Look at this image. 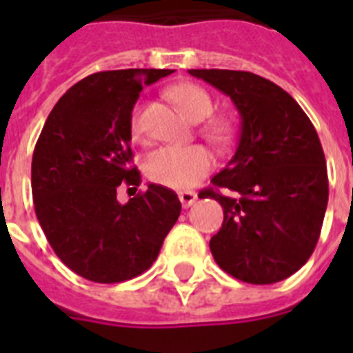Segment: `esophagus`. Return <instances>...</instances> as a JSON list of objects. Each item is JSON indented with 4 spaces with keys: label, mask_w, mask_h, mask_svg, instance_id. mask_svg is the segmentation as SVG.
Masks as SVG:
<instances>
[{
    "label": "esophagus",
    "mask_w": 353,
    "mask_h": 353,
    "mask_svg": "<svg viewBox=\"0 0 353 353\" xmlns=\"http://www.w3.org/2000/svg\"><path fill=\"white\" fill-rule=\"evenodd\" d=\"M179 198L182 201L183 208H189L196 203V199H198V194L194 191H180Z\"/></svg>",
    "instance_id": "obj_1"
}]
</instances>
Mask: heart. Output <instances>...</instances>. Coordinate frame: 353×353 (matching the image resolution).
Instances as JSON below:
<instances>
[{
	"instance_id": "heart-1",
	"label": "heart",
	"mask_w": 353,
	"mask_h": 353,
	"mask_svg": "<svg viewBox=\"0 0 353 353\" xmlns=\"http://www.w3.org/2000/svg\"><path fill=\"white\" fill-rule=\"evenodd\" d=\"M170 97L179 105L180 111L191 121H203L214 111V101L210 93L194 83L174 84L170 90ZM232 120L215 118L207 125L205 132L214 141L224 143L232 138ZM132 134L141 136V114L139 109L132 117ZM215 159L210 150L201 145L189 146H162L146 157L145 173L152 182L171 189H189L203 180L212 171Z\"/></svg>"
}]
</instances>
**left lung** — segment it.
<instances>
[{
	"instance_id": "1",
	"label": "left lung",
	"mask_w": 353,
	"mask_h": 353,
	"mask_svg": "<svg viewBox=\"0 0 353 353\" xmlns=\"http://www.w3.org/2000/svg\"><path fill=\"white\" fill-rule=\"evenodd\" d=\"M189 74L230 97L240 117L235 155L212 179L239 198L199 192L224 210L210 239L214 260L244 283L283 281L313 254L327 210L329 179L316 130L295 99L265 77L221 68Z\"/></svg>"
}]
</instances>
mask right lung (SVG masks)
I'll list each match as a JSON object with an SVG mask.
<instances>
[{
  "instance_id": "add662e5",
  "label": "right lung",
  "mask_w": 353,
  "mask_h": 353,
  "mask_svg": "<svg viewBox=\"0 0 353 353\" xmlns=\"http://www.w3.org/2000/svg\"><path fill=\"white\" fill-rule=\"evenodd\" d=\"M168 68L97 72L56 102L31 161L35 214L68 269L95 283H121L152 267L182 205L171 189L148 183L125 205L121 183L139 185L132 161V109Z\"/></svg>"
}]
</instances>
